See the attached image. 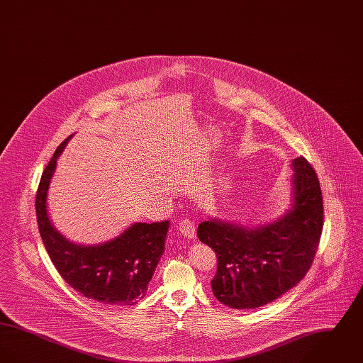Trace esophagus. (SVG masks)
<instances>
[{
    "instance_id": "esophagus-1",
    "label": "esophagus",
    "mask_w": 363,
    "mask_h": 363,
    "mask_svg": "<svg viewBox=\"0 0 363 363\" xmlns=\"http://www.w3.org/2000/svg\"><path fill=\"white\" fill-rule=\"evenodd\" d=\"M179 231H181L185 237L190 238V240L194 238V237H196V223H194V220H193L191 218L182 219L181 223H179Z\"/></svg>"
}]
</instances>
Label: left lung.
Listing matches in <instances>:
<instances>
[{
    "instance_id": "left-lung-1",
    "label": "left lung",
    "mask_w": 363,
    "mask_h": 363,
    "mask_svg": "<svg viewBox=\"0 0 363 363\" xmlns=\"http://www.w3.org/2000/svg\"><path fill=\"white\" fill-rule=\"evenodd\" d=\"M293 169L291 208L275 222L250 228L211 219L197 227L199 240L218 257L213 295L233 309L275 301L311 268L324 223L323 193L303 156L294 159Z\"/></svg>"
}]
</instances>
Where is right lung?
Segmentation results:
<instances>
[{
	"mask_svg": "<svg viewBox=\"0 0 363 363\" xmlns=\"http://www.w3.org/2000/svg\"><path fill=\"white\" fill-rule=\"evenodd\" d=\"M70 138L55 150L36 191L35 208L42 241L60 275L77 293L104 305H135L145 296L155 274L170 222L133 223L117 238L94 246L68 241L50 220L48 191L57 159Z\"/></svg>",
	"mask_w": 363,
	"mask_h": 363,
	"instance_id": "right-lung-1",
	"label": "right lung"
}]
</instances>
